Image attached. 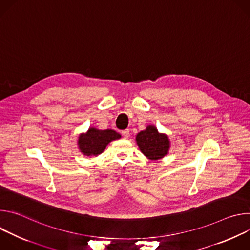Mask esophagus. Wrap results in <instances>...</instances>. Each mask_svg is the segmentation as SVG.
<instances>
[{"instance_id": "34e87169", "label": "esophagus", "mask_w": 250, "mask_h": 250, "mask_svg": "<svg viewBox=\"0 0 250 250\" xmlns=\"http://www.w3.org/2000/svg\"><path fill=\"white\" fill-rule=\"evenodd\" d=\"M122 135L125 137V138H127L129 136V130L128 129H125L122 131Z\"/></svg>"}]
</instances>
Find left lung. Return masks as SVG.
I'll use <instances>...</instances> for the list:
<instances>
[{
	"label": "left lung",
	"mask_w": 250,
	"mask_h": 250,
	"mask_svg": "<svg viewBox=\"0 0 250 250\" xmlns=\"http://www.w3.org/2000/svg\"><path fill=\"white\" fill-rule=\"evenodd\" d=\"M136 142L141 152L151 160L164 157L169 150L168 137L165 134H160L152 125L136 135Z\"/></svg>",
	"instance_id": "1"
}]
</instances>
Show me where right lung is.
<instances>
[{
  "instance_id": "obj_1",
  "label": "right lung",
  "mask_w": 250,
  "mask_h": 250,
  "mask_svg": "<svg viewBox=\"0 0 250 250\" xmlns=\"http://www.w3.org/2000/svg\"><path fill=\"white\" fill-rule=\"evenodd\" d=\"M121 138V134L113 129L99 130L90 128L87 133L79 137V148L85 155H98L102 153L112 140Z\"/></svg>"
}]
</instances>
